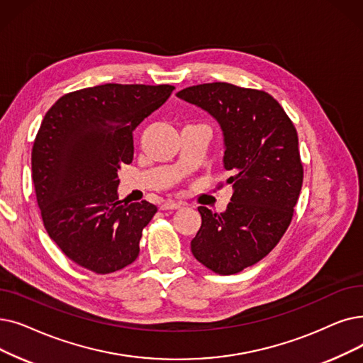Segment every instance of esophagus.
<instances>
[{"label":"esophagus","instance_id":"34e87169","mask_svg":"<svg viewBox=\"0 0 363 363\" xmlns=\"http://www.w3.org/2000/svg\"><path fill=\"white\" fill-rule=\"evenodd\" d=\"M182 206L181 203H178V201H172V200H169V201H164V203H162V211H173V209H179Z\"/></svg>","mask_w":363,"mask_h":363}]
</instances>
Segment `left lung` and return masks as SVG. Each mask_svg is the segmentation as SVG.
I'll return each instance as SVG.
<instances>
[{"label":"left lung","instance_id":"8db88e82","mask_svg":"<svg viewBox=\"0 0 363 363\" xmlns=\"http://www.w3.org/2000/svg\"><path fill=\"white\" fill-rule=\"evenodd\" d=\"M177 96L216 118L224 133V167L231 170L227 211L199 208L201 227L191 252L213 273H240L270 254L292 220L304 178L296 129L264 90L206 83Z\"/></svg>","mask_w":363,"mask_h":363}]
</instances>
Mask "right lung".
Instances as JSON below:
<instances>
[{
    "mask_svg": "<svg viewBox=\"0 0 363 363\" xmlns=\"http://www.w3.org/2000/svg\"><path fill=\"white\" fill-rule=\"evenodd\" d=\"M173 89L108 83L67 93L45 113L30 157L37 203L50 239L83 269L109 274L138 258L157 208L118 200L117 170L133 160V130Z\"/></svg>",
    "mask_w": 363,
    "mask_h": 363,
    "instance_id": "right-lung-1",
    "label": "right lung"
}]
</instances>
